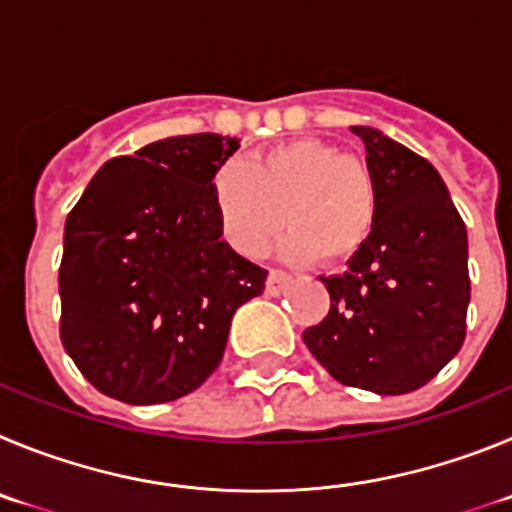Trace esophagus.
I'll list each match as a JSON object with an SVG mask.
<instances>
[{
	"mask_svg": "<svg viewBox=\"0 0 512 512\" xmlns=\"http://www.w3.org/2000/svg\"><path fill=\"white\" fill-rule=\"evenodd\" d=\"M290 275L283 273V270H270L267 273V283H265V290H267V296H283L285 290H288L290 285Z\"/></svg>",
	"mask_w": 512,
	"mask_h": 512,
	"instance_id": "esophagus-1",
	"label": "esophagus"
}]
</instances>
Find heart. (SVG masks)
<instances>
[{
    "instance_id": "heart-1",
    "label": "heart",
    "mask_w": 512,
    "mask_h": 512,
    "mask_svg": "<svg viewBox=\"0 0 512 512\" xmlns=\"http://www.w3.org/2000/svg\"><path fill=\"white\" fill-rule=\"evenodd\" d=\"M224 239L247 257L265 255L285 227L290 262H344L367 245L380 211L370 165L321 140H293L224 165L211 181Z\"/></svg>"
}]
</instances>
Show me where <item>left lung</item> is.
Wrapping results in <instances>:
<instances>
[{"label":"left lung","instance_id":"left-lung-1","mask_svg":"<svg viewBox=\"0 0 512 512\" xmlns=\"http://www.w3.org/2000/svg\"><path fill=\"white\" fill-rule=\"evenodd\" d=\"M349 130L365 142L380 211L347 270L321 275L331 306L303 342L342 385L413 393L439 375L467 334V227L426 158L375 127Z\"/></svg>","mask_w":512,"mask_h":512}]
</instances>
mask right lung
<instances>
[{
	"mask_svg": "<svg viewBox=\"0 0 512 512\" xmlns=\"http://www.w3.org/2000/svg\"><path fill=\"white\" fill-rule=\"evenodd\" d=\"M239 150L214 132L165 137L99 168L66 219L61 342L99 393L178 400L219 367L232 316L267 270L222 239L211 181Z\"/></svg>",
	"mask_w": 512,
	"mask_h": 512,
	"instance_id": "1",
	"label": "right lung"
}]
</instances>
